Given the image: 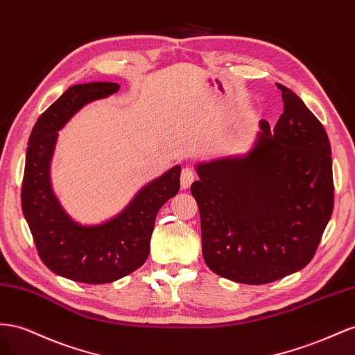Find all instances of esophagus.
Returning <instances> with one entry per match:
<instances>
[{
    "label": "esophagus",
    "mask_w": 355,
    "mask_h": 355,
    "mask_svg": "<svg viewBox=\"0 0 355 355\" xmlns=\"http://www.w3.org/2000/svg\"><path fill=\"white\" fill-rule=\"evenodd\" d=\"M195 177H196V174H195L193 169L189 168V166L183 168V171H181V178H180L181 180V187H183V189L190 187V184L193 183Z\"/></svg>",
    "instance_id": "esophagus-1"
}]
</instances>
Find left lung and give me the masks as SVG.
<instances>
[{
    "label": "left lung",
    "instance_id": "left-lung-1",
    "mask_svg": "<svg viewBox=\"0 0 355 355\" xmlns=\"http://www.w3.org/2000/svg\"><path fill=\"white\" fill-rule=\"evenodd\" d=\"M277 86L284 113L272 132L260 120L247 153L199 162L190 187L205 263L241 284H268L305 268L333 211L326 130L295 92Z\"/></svg>",
    "mask_w": 355,
    "mask_h": 355
}]
</instances>
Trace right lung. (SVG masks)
I'll use <instances>...</instances> for the list:
<instances>
[{
	"instance_id": "obj_1",
	"label": "right lung",
	"mask_w": 355,
	"mask_h": 355,
	"mask_svg": "<svg viewBox=\"0 0 355 355\" xmlns=\"http://www.w3.org/2000/svg\"><path fill=\"white\" fill-rule=\"evenodd\" d=\"M119 89L111 82L71 86L40 116L26 150L22 211L38 254L56 275L85 284H107L144 265L157 212L180 190L181 166L175 165L99 225H82L60 204L50 177L58 132L85 105Z\"/></svg>"
}]
</instances>
